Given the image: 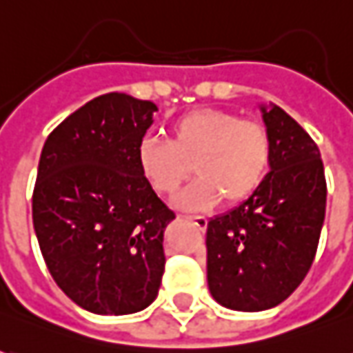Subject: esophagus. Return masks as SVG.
<instances>
[{"instance_id":"34e87169","label":"esophagus","mask_w":353,"mask_h":353,"mask_svg":"<svg viewBox=\"0 0 353 353\" xmlns=\"http://www.w3.org/2000/svg\"><path fill=\"white\" fill-rule=\"evenodd\" d=\"M189 221L197 226L199 230H205V228H207V219H205V216H189Z\"/></svg>"}]
</instances>
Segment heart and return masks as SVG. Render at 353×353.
<instances>
[{
    "label": "heart",
    "instance_id": "b5f03b06",
    "mask_svg": "<svg viewBox=\"0 0 353 353\" xmlns=\"http://www.w3.org/2000/svg\"><path fill=\"white\" fill-rule=\"evenodd\" d=\"M272 142L265 127L223 109H195L177 117L170 142L148 137L139 146V165L150 188L172 197L193 174L177 205L205 211L221 197L228 205L248 199L260 188L270 168Z\"/></svg>",
    "mask_w": 353,
    "mask_h": 353
}]
</instances>
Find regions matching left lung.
Returning a JSON list of instances; mask_svg holds the SVG:
<instances>
[{"label":"left lung","mask_w":353,"mask_h":353,"mask_svg":"<svg viewBox=\"0 0 353 353\" xmlns=\"http://www.w3.org/2000/svg\"><path fill=\"white\" fill-rule=\"evenodd\" d=\"M272 142L270 174L232 211L207 223V281L232 310L272 309L309 274L326 211L321 152L277 105H260Z\"/></svg>","instance_id":"8db88e82"}]
</instances>
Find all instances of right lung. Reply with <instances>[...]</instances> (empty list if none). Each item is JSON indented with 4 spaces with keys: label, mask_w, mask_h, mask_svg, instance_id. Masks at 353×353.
<instances>
[{
    "label": "right lung",
    "mask_w": 353,
    "mask_h": 353,
    "mask_svg": "<svg viewBox=\"0 0 353 353\" xmlns=\"http://www.w3.org/2000/svg\"><path fill=\"white\" fill-rule=\"evenodd\" d=\"M152 101L105 93L48 134L32 191V225L46 268L95 314L152 303L164 275V230L176 219L139 165Z\"/></svg>",
    "instance_id": "add662e5"
}]
</instances>
